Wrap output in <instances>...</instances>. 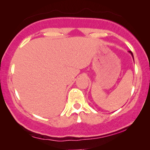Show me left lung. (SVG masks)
Returning a JSON list of instances; mask_svg holds the SVG:
<instances>
[{
	"label": "left lung",
	"mask_w": 150,
	"mask_h": 150,
	"mask_svg": "<svg viewBox=\"0 0 150 150\" xmlns=\"http://www.w3.org/2000/svg\"><path fill=\"white\" fill-rule=\"evenodd\" d=\"M128 52H129V53H130V54H131L132 57V58H133V60H134V58H133V54H132V52H131V51H128Z\"/></svg>",
	"instance_id": "left-lung-1"
}]
</instances>
